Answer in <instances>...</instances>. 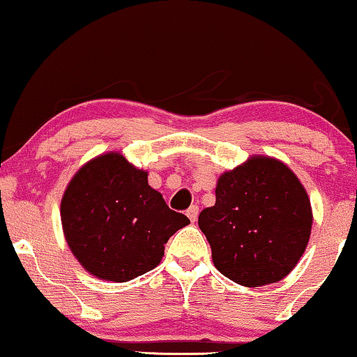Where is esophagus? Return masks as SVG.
<instances>
[{
	"label": "esophagus",
	"mask_w": 357,
	"mask_h": 357,
	"mask_svg": "<svg viewBox=\"0 0 357 357\" xmlns=\"http://www.w3.org/2000/svg\"><path fill=\"white\" fill-rule=\"evenodd\" d=\"M198 213H199V209H198V206L197 204H193V206H190L188 209H187V216H188V219L192 222H195L198 219Z\"/></svg>",
	"instance_id": "34e87169"
}]
</instances>
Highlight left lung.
Segmentation results:
<instances>
[{
    "instance_id": "8db88e82",
    "label": "left lung",
    "mask_w": 357,
    "mask_h": 357,
    "mask_svg": "<svg viewBox=\"0 0 357 357\" xmlns=\"http://www.w3.org/2000/svg\"><path fill=\"white\" fill-rule=\"evenodd\" d=\"M312 222L310 199L299 178L268 155H252L224 172L216 203L198 218L214 266L247 287L289 275L305 252Z\"/></svg>"
}]
</instances>
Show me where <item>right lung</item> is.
I'll list each match as a JSON object with an SVG mask.
<instances>
[{"mask_svg":"<svg viewBox=\"0 0 357 357\" xmlns=\"http://www.w3.org/2000/svg\"><path fill=\"white\" fill-rule=\"evenodd\" d=\"M61 226L73 255L100 280L125 282L162 260L164 245L190 224L151 188L148 172L120 153L97 155L68 183Z\"/></svg>","mask_w":357,"mask_h":357,"instance_id":"1","label":"right lung"}]
</instances>
